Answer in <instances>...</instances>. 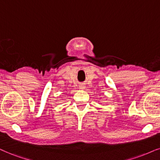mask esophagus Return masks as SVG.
<instances>
[{"instance_id": "obj_1", "label": "esophagus", "mask_w": 160, "mask_h": 160, "mask_svg": "<svg viewBox=\"0 0 160 160\" xmlns=\"http://www.w3.org/2000/svg\"><path fill=\"white\" fill-rule=\"evenodd\" d=\"M79 87H80V89H82V90L85 89V85H84V84H81Z\"/></svg>"}]
</instances>
